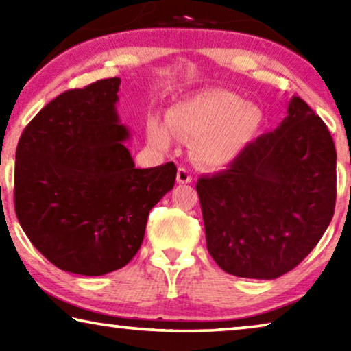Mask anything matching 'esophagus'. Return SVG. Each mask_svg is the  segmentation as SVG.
<instances>
[{
    "mask_svg": "<svg viewBox=\"0 0 351 351\" xmlns=\"http://www.w3.org/2000/svg\"><path fill=\"white\" fill-rule=\"evenodd\" d=\"M178 182L180 184L192 182V173H190L189 169H186V167L178 169Z\"/></svg>",
    "mask_w": 351,
    "mask_h": 351,
    "instance_id": "obj_1",
    "label": "esophagus"
}]
</instances>
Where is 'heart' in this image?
Returning a JSON list of instances; mask_svg holds the SVG:
<instances>
[{
  "instance_id": "1",
  "label": "heart",
  "mask_w": 351,
  "mask_h": 351,
  "mask_svg": "<svg viewBox=\"0 0 351 351\" xmlns=\"http://www.w3.org/2000/svg\"><path fill=\"white\" fill-rule=\"evenodd\" d=\"M263 121L257 105L246 104L226 90H206L171 105L165 112V129L148 122V138L158 148H167L171 136L197 139L195 153L209 167H224L240 156Z\"/></svg>"
}]
</instances>
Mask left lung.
Returning <instances> with one entry per match:
<instances>
[{
	"mask_svg": "<svg viewBox=\"0 0 351 351\" xmlns=\"http://www.w3.org/2000/svg\"><path fill=\"white\" fill-rule=\"evenodd\" d=\"M207 251L228 274L277 278L310 254L335 213L336 148L300 97L274 132L197 182Z\"/></svg>",
	"mask_w": 351,
	"mask_h": 351,
	"instance_id": "1",
	"label": "left lung"
}]
</instances>
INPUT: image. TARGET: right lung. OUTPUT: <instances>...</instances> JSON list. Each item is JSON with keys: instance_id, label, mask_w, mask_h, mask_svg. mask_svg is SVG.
Wrapping results in <instances>:
<instances>
[{"instance_id": "add662e5", "label": "right lung", "mask_w": 351, "mask_h": 351, "mask_svg": "<svg viewBox=\"0 0 351 351\" xmlns=\"http://www.w3.org/2000/svg\"><path fill=\"white\" fill-rule=\"evenodd\" d=\"M121 79L51 100L15 153V212L32 245L80 276L121 269L139 251L148 213L175 186L176 165L136 169L116 104Z\"/></svg>"}]
</instances>
